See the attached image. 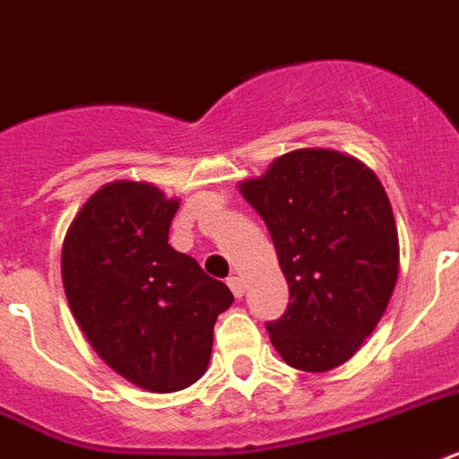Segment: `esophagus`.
<instances>
[{"label": "esophagus", "mask_w": 459, "mask_h": 459, "mask_svg": "<svg viewBox=\"0 0 459 459\" xmlns=\"http://www.w3.org/2000/svg\"><path fill=\"white\" fill-rule=\"evenodd\" d=\"M229 286H230V291H233V296H236V299H240V296L245 293V281L240 279V276H230Z\"/></svg>", "instance_id": "esophagus-1"}]
</instances>
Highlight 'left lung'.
Here are the masks:
<instances>
[{"label": "left lung", "mask_w": 459, "mask_h": 459, "mask_svg": "<svg viewBox=\"0 0 459 459\" xmlns=\"http://www.w3.org/2000/svg\"><path fill=\"white\" fill-rule=\"evenodd\" d=\"M274 240L289 310L267 325L291 368L327 373L376 330L400 274V238L383 183L334 149H293L238 183Z\"/></svg>", "instance_id": "8db88e82"}]
</instances>
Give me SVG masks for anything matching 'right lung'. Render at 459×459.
I'll return each mask as SVG.
<instances>
[{
	"label": "right lung",
	"mask_w": 459,
	"mask_h": 459,
	"mask_svg": "<svg viewBox=\"0 0 459 459\" xmlns=\"http://www.w3.org/2000/svg\"><path fill=\"white\" fill-rule=\"evenodd\" d=\"M180 199L144 180H113L76 212L62 243V284L76 325L110 368L146 393L204 376L216 317L233 293L168 245Z\"/></svg>",
	"instance_id": "right-lung-1"
}]
</instances>
